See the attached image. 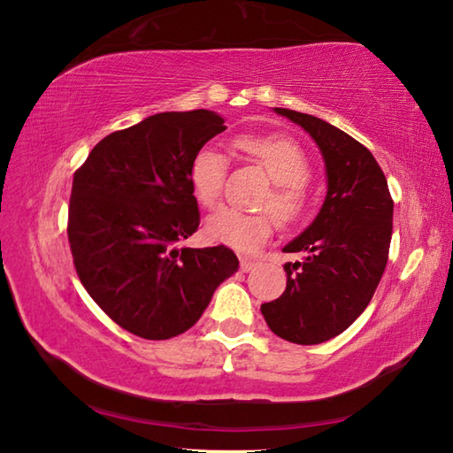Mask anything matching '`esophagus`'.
Instances as JSON below:
<instances>
[{"instance_id":"esophagus-1","label":"esophagus","mask_w":453,"mask_h":453,"mask_svg":"<svg viewBox=\"0 0 453 453\" xmlns=\"http://www.w3.org/2000/svg\"><path fill=\"white\" fill-rule=\"evenodd\" d=\"M256 265H257L256 259H250V257H242V259H240V267H242V272H251V270H254Z\"/></svg>"}]
</instances>
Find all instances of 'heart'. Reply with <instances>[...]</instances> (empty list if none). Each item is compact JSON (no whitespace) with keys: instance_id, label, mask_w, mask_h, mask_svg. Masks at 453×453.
<instances>
[{"instance_id":"1","label":"heart","mask_w":453,"mask_h":453,"mask_svg":"<svg viewBox=\"0 0 453 453\" xmlns=\"http://www.w3.org/2000/svg\"><path fill=\"white\" fill-rule=\"evenodd\" d=\"M235 148L257 164L273 181L262 202L281 224H294L308 208L310 159L300 143L286 135H242ZM227 159L216 145L199 150L189 165V183L196 199L211 208L224 191ZM273 227L272 213H248L235 208H219L205 221V234L211 242L227 248L251 251L262 245Z\"/></svg>"}]
</instances>
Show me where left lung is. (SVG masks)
Wrapping results in <instances>:
<instances>
[{
    "instance_id": "8db88e82",
    "label": "left lung",
    "mask_w": 453,
    "mask_h": 453,
    "mask_svg": "<svg viewBox=\"0 0 453 453\" xmlns=\"http://www.w3.org/2000/svg\"><path fill=\"white\" fill-rule=\"evenodd\" d=\"M311 135L326 164L327 191L316 219L283 251L286 291L262 303L275 335L300 346L332 340L372 302L386 270L394 202L372 151L335 126L308 113L273 107Z\"/></svg>"
}]
</instances>
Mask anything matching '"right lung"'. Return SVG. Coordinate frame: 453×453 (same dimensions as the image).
Segmentation results:
<instances>
[{"label": "right lung", "mask_w": 453, "mask_h": 453, "mask_svg": "<svg viewBox=\"0 0 453 453\" xmlns=\"http://www.w3.org/2000/svg\"><path fill=\"white\" fill-rule=\"evenodd\" d=\"M226 129L216 111H164L99 142L73 175L67 237L94 302L134 335L170 340L202 318L240 262L180 248L199 226L189 165Z\"/></svg>", "instance_id": "add662e5"}]
</instances>
